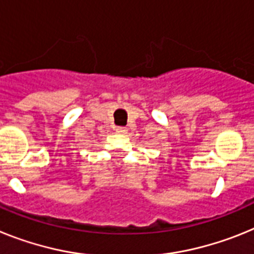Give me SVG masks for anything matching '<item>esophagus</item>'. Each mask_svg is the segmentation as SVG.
<instances>
[{"instance_id":"obj_1","label":"esophagus","mask_w":254,"mask_h":254,"mask_svg":"<svg viewBox=\"0 0 254 254\" xmlns=\"http://www.w3.org/2000/svg\"><path fill=\"white\" fill-rule=\"evenodd\" d=\"M115 130H116V133L120 134V135H125V134L127 133V129L125 127H118Z\"/></svg>"}]
</instances>
